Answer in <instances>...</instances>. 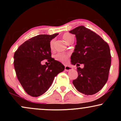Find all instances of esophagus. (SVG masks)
<instances>
[{
    "mask_svg": "<svg viewBox=\"0 0 121 121\" xmlns=\"http://www.w3.org/2000/svg\"><path fill=\"white\" fill-rule=\"evenodd\" d=\"M72 68L70 67V66H65V70H66V71H69V70H72Z\"/></svg>",
    "mask_w": 121,
    "mask_h": 121,
    "instance_id": "obj_1",
    "label": "esophagus"
}]
</instances>
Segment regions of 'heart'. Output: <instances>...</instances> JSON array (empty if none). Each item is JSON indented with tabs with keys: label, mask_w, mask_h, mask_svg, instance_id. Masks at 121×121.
Listing matches in <instances>:
<instances>
[{
	"label": "heart",
	"mask_w": 121,
	"mask_h": 121,
	"mask_svg": "<svg viewBox=\"0 0 121 121\" xmlns=\"http://www.w3.org/2000/svg\"><path fill=\"white\" fill-rule=\"evenodd\" d=\"M63 39L66 41V43L69 44L71 41H74V37L73 35L69 33H65L62 36ZM54 44H55V40L52 39L50 41V48L53 50L54 49ZM70 56L69 53H59L55 56V59L56 60L61 62L62 63H67L68 61V59Z\"/></svg>",
	"instance_id": "heart-1"
}]
</instances>
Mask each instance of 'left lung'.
<instances>
[{"label":"left lung","instance_id":"8db88e82","mask_svg":"<svg viewBox=\"0 0 121 121\" xmlns=\"http://www.w3.org/2000/svg\"><path fill=\"white\" fill-rule=\"evenodd\" d=\"M69 32L74 34L77 39L70 57L72 64L77 66L84 64V68H77L78 77L73 84L80 93L93 95L100 91L108 80L111 65L109 46L99 35L83 26Z\"/></svg>","mask_w":121,"mask_h":121}]
</instances>
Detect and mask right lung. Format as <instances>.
I'll return each mask as SVG.
<instances>
[{"label": "right lung", "mask_w": 121, "mask_h": 121, "mask_svg": "<svg viewBox=\"0 0 121 121\" xmlns=\"http://www.w3.org/2000/svg\"><path fill=\"white\" fill-rule=\"evenodd\" d=\"M58 34L39 35L25 41L15 52L14 68L17 79L28 94L42 95L49 88L57 74L64 70L60 62L51 57L50 41ZM47 59L49 65H42Z\"/></svg>", "instance_id": "right-lung-1"}]
</instances>
